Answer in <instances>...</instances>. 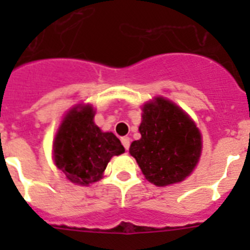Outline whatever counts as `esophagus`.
Listing matches in <instances>:
<instances>
[{
  "label": "esophagus",
  "instance_id": "esophagus-1",
  "mask_svg": "<svg viewBox=\"0 0 250 250\" xmlns=\"http://www.w3.org/2000/svg\"><path fill=\"white\" fill-rule=\"evenodd\" d=\"M121 144H123V146L125 147V150H129V147H130V138H127V136H124V138L121 139Z\"/></svg>",
  "mask_w": 250,
  "mask_h": 250
}]
</instances>
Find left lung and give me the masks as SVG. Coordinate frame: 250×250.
Segmentation results:
<instances>
[{
	"label": "left lung",
	"mask_w": 250,
	"mask_h": 250,
	"mask_svg": "<svg viewBox=\"0 0 250 250\" xmlns=\"http://www.w3.org/2000/svg\"><path fill=\"white\" fill-rule=\"evenodd\" d=\"M139 131L130 154L145 178L158 187L184 180L202 152V136L195 124L179 106L163 98L145 104Z\"/></svg>",
	"instance_id": "8db88e82"
}]
</instances>
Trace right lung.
Listing matches in <instances>:
<instances>
[{"mask_svg": "<svg viewBox=\"0 0 250 250\" xmlns=\"http://www.w3.org/2000/svg\"><path fill=\"white\" fill-rule=\"evenodd\" d=\"M94 115L89 105L71 110L55 138V164L75 184L98 182L110 159L125 151L112 132H103L95 125Z\"/></svg>", "mask_w": 250, "mask_h": 250, "instance_id": "add662e5", "label": "right lung"}]
</instances>
